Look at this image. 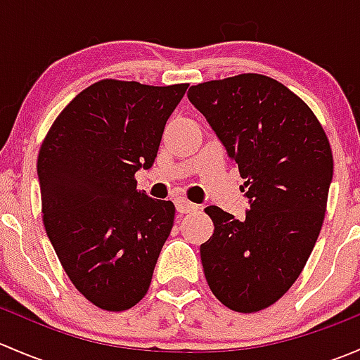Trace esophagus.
<instances>
[{"mask_svg":"<svg viewBox=\"0 0 360 360\" xmlns=\"http://www.w3.org/2000/svg\"><path fill=\"white\" fill-rule=\"evenodd\" d=\"M176 209H177V212H181V214H190V212H195L198 207L195 205L193 202L186 200V198H176Z\"/></svg>","mask_w":360,"mask_h":360,"instance_id":"1","label":"esophagus"}]
</instances>
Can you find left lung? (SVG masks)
Listing matches in <instances>:
<instances>
[{
  "mask_svg": "<svg viewBox=\"0 0 360 360\" xmlns=\"http://www.w3.org/2000/svg\"><path fill=\"white\" fill-rule=\"evenodd\" d=\"M245 179L237 219L207 207L212 237L200 245L207 284L230 310L252 314L281 300L303 271L324 223L333 153L314 111L270 76L245 72L190 86Z\"/></svg>",
  "mask_w": 360,
  "mask_h": 360,
  "instance_id": "obj_1",
  "label": "left lung"
}]
</instances>
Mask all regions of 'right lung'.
I'll use <instances>...</instances> for the list:
<instances>
[{
	"label": "right lung",
	"mask_w": 360,
	"mask_h": 360,
	"mask_svg": "<svg viewBox=\"0 0 360 360\" xmlns=\"http://www.w3.org/2000/svg\"><path fill=\"white\" fill-rule=\"evenodd\" d=\"M188 83L101 79L64 108L38 155L43 224L57 257L90 303L108 311L146 296L176 207L137 190Z\"/></svg>",
	"instance_id": "1"
}]
</instances>
